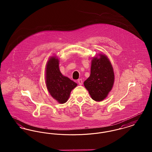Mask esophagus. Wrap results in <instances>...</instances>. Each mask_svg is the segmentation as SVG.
Listing matches in <instances>:
<instances>
[{
	"instance_id": "1",
	"label": "esophagus",
	"mask_w": 152,
	"mask_h": 152,
	"mask_svg": "<svg viewBox=\"0 0 152 152\" xmlns=\"http://www.w3.org/2000/svg\"><path fill=\"white\" fill-rule=\"evenodd\" d=\"M77 82H78L80 86H81L83 84V80H82V79L77 80Z\"/></svg>"
}]
</instances>
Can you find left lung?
<instances>
[{
    "instance_id": "8db88e82",
    "label": "left lung",
    "mask_w": 152,
    "mask_h": 152,
    "mask_svg": "<svg viewBox=\"0 0 152 152\" xmlns=\"http://www.w3.org/2000/svg\"><path fill=\"white\" fill-rule=\"evenodd\" d=\"M99 56L92 58L91 75L84 83L91 98L96 101L107 97L115 81L113 69L108 58L103 54Z\"/></svg>"
}]
</instances>
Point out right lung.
I'll list each match as a JSON object with an SVG mask.
<instances>
[{"instance_id":"obj_1","label":"right lung","mask_w":152,"mask_h":152,"mask_svg":"<svg viewBox=\"0 0 152 152\" xmlns=\"http://www.w3.org/2000/svg\"><path fill=\"white\" fill-rule=\"evenodd\" d=\"M59 60L56 56L49 58L45 69V82L52 97L58 103L64 104L69 97L71 91L77 84L63 76L59 69Z\"/></svg>"}]
</instances>
